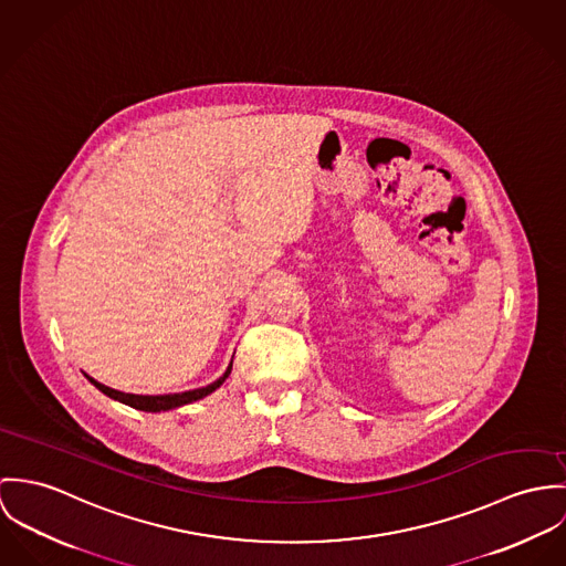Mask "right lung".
<instances>
[{"mask_svg":"<svg viewBox=\"0 0 566 566\" xmlns=\"http://www.w3.org/2000/svg\"><path fill=\"white\" fill-rule=\"evenodd\" d=\"M230 371H232V363L226 369V374L219 377V379H214L212 384L201 386V388H192V390H185V392H174V395H132V392H122V390H115L111 386H104V384H99L97 379H93V377L86 376V374L84 376L95 388H99L104 395H108L115 401L126 403L129 408H136V410H143V412H165V410H174V408L187 406V403H192V401L203 399L206 395L214 392L228 379Z\"/></svg>","mask_w":566,"mask_h":566,"instance_id":"right-lung-1","label":"right lung"}]
</instances>
